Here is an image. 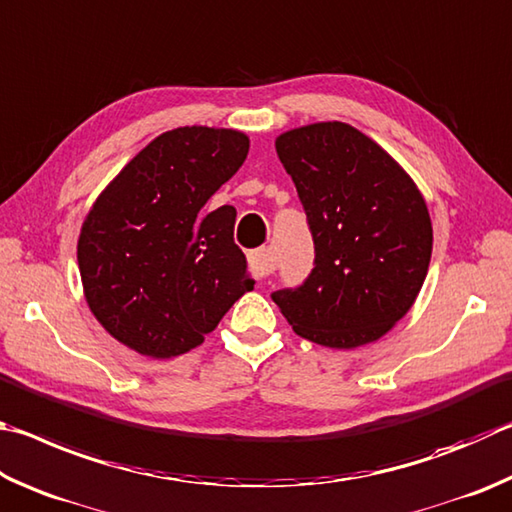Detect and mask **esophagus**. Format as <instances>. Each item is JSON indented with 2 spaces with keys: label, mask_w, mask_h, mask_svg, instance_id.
Returning <instances> with one entry per match:
<instances>
[{
  "label": "esophagus",
  "mask_w": 512,
  "mask_h": 512,
  "mask_svg": "<svg viewBox=\"0 0 512 512\" xmlns=\"http://www.w3.org/2000/svg\"><path fill=\"white\" fill-rule=\"evenodd\" d=\"M247 261H249L251 274L258 276V279H263V276L272 274L274 267H276V258H274L272 247H261V249L249 251Z\"/></svg>",
  "instance_id": "1"
}]
</instances>
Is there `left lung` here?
<instances>
[{"mask_svg":"<svg viewBox=\"0 0 512 512\" xmlns=\"http://www.w3.org/2000/svg\"><path fill=\"white\" fill-rule=\"evenodd\" d=\"M276 152L306 211L315 267L272 292L292 330L330 348L375 342L414 306L432 258V222L411 177L353 125L281 134Z\"/></svg>","mask_w":512,"mask_h":512,"instance_id":"8db88e82","label":"left lung"}]
</instances>
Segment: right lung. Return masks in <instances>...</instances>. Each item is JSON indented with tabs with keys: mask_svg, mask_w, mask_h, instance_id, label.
Here are the masks:
<instances>
[{
	"mask_svg": "<svg viewBox=\"0 0 512 512\" xmlns=\"http://www.w3.org/2000/svg\"><path fill=\"white\" fill-rule=\"evenodd\" d=\"M247 152L249 139L236 130L164 132L87 213L78 238L85 299L132 351L161 360L191 351L254 290L233 242L236 209H204Z\"/></svg>",
	"mask_w": 512,
	"mask_h": 512,
	"instance_id": "right-lung-1",
	"label": "right lung"
}]
</instances>
